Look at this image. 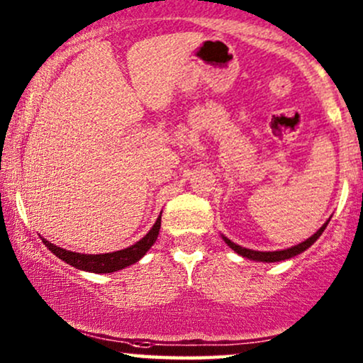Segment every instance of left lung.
Returning <instances> with one entry per match:
<instances>
[{
	"label": "left lung",
	"mask_w": 363,
	"mask_h": 363,
	"mask_svg": "<svg viewBox=\"0 0 363 363\" xmlns=\"http://www.w3.org/2000/svg\"><path fill=\"white\" fill-rule=\"evenodd\" d=\"M326 224H323V228L319 229V231H316L313 234V236L309 238V240L302 241L301 245L297 246H292V248H287V250H282V251H255V250H248V248H241L240 245H236V242H233L231 240H228V238H224L225 245L229 246V248H233L234 251H236L238 255H241V257L245 258H250V259H257V262H267V263H272V262H282V259H289L292 257H296V255L302 253V251H306L309 248L311 245H313L314 241L318 240L319 236H321L323 231L326 229Z\"/></svg>",
	"instance_id": "8db88e82"
}]
</instances>
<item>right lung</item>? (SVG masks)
I'll use <instances>...</instances> for the list:
<instances>
[{
    "mask_svg": "<svg viewBox=\"0 0 363 363\" xmlns=\"http://www.w3.org/2000/svg\"><path fill=\"white\" fill-rule=\"evenodd\" d=\"M160 228H161V216L157 217L156 224L152 225L151 231H149L143 240L135 242V245H132L125 250L113 251V253H104V255L74 253V251L59 248V246L52 245V242L44 240V238H42V242L52 251L55 257L61 258L62 262L69 263L72 267L79 268V270L93 272V274H112V272L122 270V268L139 262V259L146 255V251L155 245V241L157 240V234H160Z\"/></svg>",
    "mask_w": 363,
    "mask_h": 363,
    "instance_id": "obj_1",
    "label": "right lung"
}]
</instances>
